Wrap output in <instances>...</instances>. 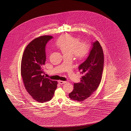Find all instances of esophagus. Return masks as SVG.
Here are the masks:
<instances>
[{"mask_svg": "<svg viewBox=\"0 0 131 131\" xmlns=\"http://www.w3.org/2000/svg\"><path fill=\"white\" fill-rule=\"evenodd\" d=\"M67 81H58V83L60 84H64L65 83H66Z\"/></svg>", "mask_w": 131, "mask_h": 131, "instance_id": "34e87169", "label": "esophagus"}]
</instances>
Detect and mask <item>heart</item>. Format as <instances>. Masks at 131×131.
<instances>
[{
	"label": "heart",
	"mask_w": 131,
	"mask_h": 131,
	"mask_svg": "<svg viewBox=\"0 0 131 131\" xmlns=\"http://www.w3.org/2000/svg\"><path fill=\"white\" fill-rule=\"evenodd\" d=\"M56 47L64 54L75 56L79 59H83L88 55L90 48L88 45L81 43L79 38L69 34H65L59 38L56 42Z\"/></svg>",
	"instance_id": "heart-1"
}]
</instances>
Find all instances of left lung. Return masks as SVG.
Here are the masks:
<instances>
[{
  "label": "left lung",
  "mask_w": 131,
  "mask_h": 131,
  "mask_svg": "<svg viewBox=\"0 0 131 131\" xmlns=\"http://www.w3.org/2000/svg\"><path fill=\"white\" fill-rule=\"evenodd\" d=\"M104 56L99 42L96 41L92 45L89 56L79 66L83 76L80 82L74 84V89L69 94L70 98L83 101L90 96L100 84L104 68Z\"/></svg>",
  "instance_id": "8db88e82"
}]
</instances>
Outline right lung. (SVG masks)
<instances>
[{"label": "right lung", "instance_id": "add662e5", "mask_svg": "<svg viewBox=\"0 0 131 131\" xmlns=\"http://www.w3.org/2000/svg\"><path fill=\"white\" fill-rule=\"evenodd\" d=\"M52 38L44 35L32 40L26 46L21 59V75L25 89L39 103L52 99L58 83L43 75V66L46 60V46Z\"/></svg>", "mask_w": 131, "mask_h": 131}]
</instances>
